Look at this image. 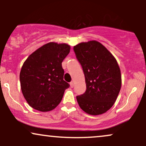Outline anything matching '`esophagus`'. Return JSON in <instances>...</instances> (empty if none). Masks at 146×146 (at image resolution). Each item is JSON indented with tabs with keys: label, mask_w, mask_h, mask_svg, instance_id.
<instances>
[{
	"label": "esophagus",
	"mask_w": 146,
	"mask_h": 146,
	"mask_svg": "<svg viewBox=\"0 0 146 146\" xmlns=\"http://www.w3.org/2000/svg\"><path fill=\"white\" fill-rule=\"evenodd\" d=\"M73 86H74V83H73V81H71V82H70V86H71V88H73Z\"/></svg>",
	"instance_id": "34e87169"
}]
</instances>
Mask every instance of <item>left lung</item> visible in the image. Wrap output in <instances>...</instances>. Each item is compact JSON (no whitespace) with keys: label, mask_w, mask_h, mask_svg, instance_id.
Segmentation results:
<instances>
[{"label":"left lung","mask_w":146,"mask_h":146,"mask_svg":"<svg viewBox=\"0 0 146 146\" xmlns=\"http://www.w3.org/2000/svg\"><path fill=\"white\" fill-rule=\"evenodd\" d=\"M85 76L86 89L76 97L86 113L98 115L113 106L121 89V76L116 59L99 42H82L73 47Z\"/></svg>","instance_id":"left-lung-1"}]
</instances>
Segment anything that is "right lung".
Listing matches in <instances>:
<instances>
[{
  "instance_id": "add662e5",
  "label": "right lung",
  "mask_w": 146,
  "mask_h": 146,
  "mask_svg": "<svg viewBox=\"0 0 146 146\" xmlns=\"http://www.w3.org/2000/svg\"><path fill=\"white\" fill-rule=\"evenodd\" d=\"M70 52L66 44L49 42L31 53L20 73L22 93L31 107L42 112L54 109L69 84L63 80V60Z\"/></svg>"
}]
</instances>
